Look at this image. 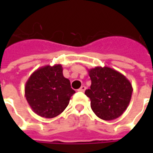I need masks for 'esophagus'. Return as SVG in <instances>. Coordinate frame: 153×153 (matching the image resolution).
Instances as JSON below:
<instances>
[{"label": "esophagus", "mask_w": 153, "mask_h": 153, "mask_svg": "<svg viewBox=\"0 0 153 153\" xmlns=\"http://www.w3.org/2000/svg\"><path fill=\"white\" fill-rule=\"evenodd\" d=\"M86 90V87L85 86H82L81 88H79V91L81 92H84Z\"/></svg>", "instance_id": "34e87169"}]
</instances>
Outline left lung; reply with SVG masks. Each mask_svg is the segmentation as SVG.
Masks as SVG:
<instances>
[{
    "label": "left lung",
    "instance_id": "8db88e82",
    "mask_svg": "<svg viewBox=\"0 0 153 153\" xmlns=\"http://www.w3.org/2000/svg\"><path fill=\"white\" fill-rule=\"evenodd\" d=\"M91 79L85 94L94 114L103 120H114L123 114L132 96L133 88L126 76L112 68L97 66L88 70Z\"/></svg>",
    "mask_w": 153,
    "mask_h": 153
}]
</instances>
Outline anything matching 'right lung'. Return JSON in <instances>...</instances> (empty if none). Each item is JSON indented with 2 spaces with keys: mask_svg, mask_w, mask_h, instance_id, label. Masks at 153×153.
Wrapping results in <instances>:
<instances>
[{
  "mask_svg": "<svg viewBox=\"0 0 153 153\" xmlns=\"http://www.w3.org/2000/svg\"><path fill=\"white\" fill-rule=\"evenodd\" d=\"M27 102L42 117L53 118L64 111L75 91L63 76L61 65H45L35 71L25 87Z\"/></svg>",
  "mask_w": 153,
  "mask_h": 153,
  "instance_id": "obj_1",
  "label": "right lung"
}]
</instances>
